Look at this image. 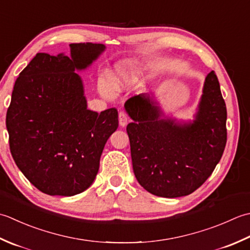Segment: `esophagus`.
Segmentation results:
<instances>
[{
	"mask_svg": "<svg viewBox=\"0 0 250 250\" xmlns=\"http://www.w3.org/2000/svg\"><path fill=\"white\" fill-rule=\"evenodd\" d=\"M119 122L121 126H125L127 124V115L124 111H121L119 113Z\"/></svg>",
	"mask_w": 250,
	"mask_h": 250,
	"instance_id": "esophagus-1",
	"label": "esophagus"
}]
</instances>
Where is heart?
Listing matches in <instances>:
<instances>
[{
  "label": "heart",
  "mask_w": 250,
  "mask_h": 250,
  "mask_svg": "<svg viewBox=\"0 0 250 250\" xmlns=\"http://www.w3.org/2000/svg\"><path fill=\"white\" fill-rule=\"evenodd\" d=\"M144 65L139 62H135V61H127V62L121 63L115 69V72L112 75L110 82L104 79L99 80V93L106 98H113L115 96V90L125 89L138 82L144 74Z\"/></svg>",
  "instance_id": "1"
}]
</instances>
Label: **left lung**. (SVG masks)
Returning a JSON list of instances; mask_svg holds the SVG:
<instances>
[{
	"label": "left lung",
	"mask_w": 250,
	"mask_h": 250,
	"mask_svg": "<svg viewBox=\"0 0 250 250\" xmlns=\"http://www.w3.org/2000/svg\"><path fill=\"white\" fill-rule=\"evenodd\" d=\"M125 109L132 168L141 187L162 197L189 195L209 177L227 144V106L216 73L206 76L193 123L161 119L150 95L132 96Z\"/></svg>",
	"instance_id": "obj_1"
}]
</instances>
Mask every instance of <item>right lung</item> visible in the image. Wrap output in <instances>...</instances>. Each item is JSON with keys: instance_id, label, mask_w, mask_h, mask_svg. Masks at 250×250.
Returning <instances> with one entry per match:
<instances>
[{"instance_id": "obj_1", "label": "right lung", "mask_w": 250, "mask_h": 250, "mask_svg": "<svg viewBox=\"0 0 250 250\" xmlns=\"http://www.w3.org/2000/svg\"><path fill=\"white\" fill-rule=\"evenodd\" d=\"M71 57L39 53L14 85L6 113L13 159L25 178L48 195L72 196L88 189L100 156L119 126L118 110L87 109L82 80L104 50L103 44H70Z\"/></svg>"}]
</instances>
